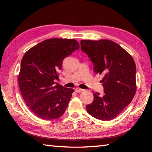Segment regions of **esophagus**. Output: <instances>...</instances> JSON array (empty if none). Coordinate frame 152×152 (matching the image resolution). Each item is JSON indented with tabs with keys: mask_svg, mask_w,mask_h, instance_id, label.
<instances>
[{
	"mask_svg": "<svg viewBox=\"0 0 152 152\" xmlns=\"http://www.w3.org/2000/svg\"><path fill=\"white\" fill-rule=\"evenodd\" d=\"M84 91V90L82 89H80V88H79L75 89V91H76V93H80V92H82V91Z\"/></svg>",
	"mask_w": 152,
	"mask_h": 152,
	"instance_id": "obj_1",
	"label": "esophagus"
}]
</instances>
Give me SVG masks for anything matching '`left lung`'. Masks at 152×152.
I'll list each match as a JSON object with an SVG mask.
<instances>
[{"instance_id":"1","label":"left lung","mask_w":152,"mask_h":152,"mask_svg":"<svg viewBox=\"0 0 152 152\" xmlns=\"http://www.w3.org/2000/svg\"><path fill=\"white\" fill-rule=\"evenodd\" d=\"M81 50L93 63L95 74H102L104 95L93 93L88 114L102 121L112 120L130 104L136 93V65L124 49L108 40H81Z\"/></svg>"}]
</instances>
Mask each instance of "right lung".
Masks as SVG:
<instances>
[{"label":"right lung","instance_id":"add662e5","mask_svg":"<svg viewBox=\"0 0 152 152\" xmlns=\"http://www.w3.org/2000/svg\"><path fill=\"white\" fill-rule=\"evenodd\" d=\"M79 48L76 40L53 38L31 48L23 57L19 88L26 104L38 118L51 120L65 112L74 89L55 80L59 78L64 58Z\"/></svg>","mask_w":152,"mask_h":152}]
</instances>
